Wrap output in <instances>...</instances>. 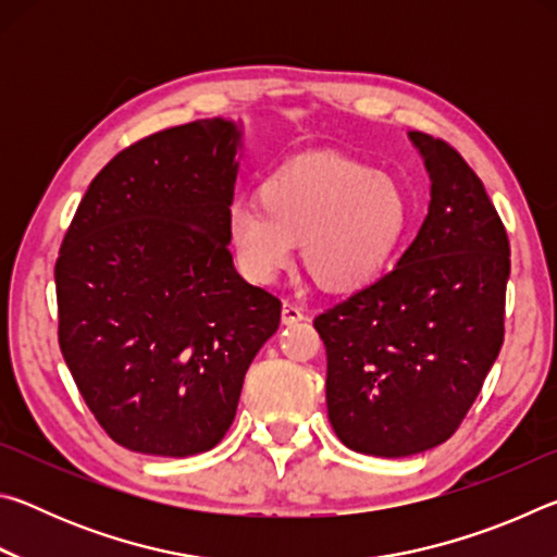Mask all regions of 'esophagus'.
<instances>
[{
  "mask_svg": "<svg viewBox=\"0 0 557 557\" xmlns=\"http://www.w3.org/2000/svg\"><path fill=\"white\" fill-rule=\"evenodd\" d=\"M305 319V312H301V307H297L295 301H282V322L285 324H297Z\"/></svg>",
  "mask_w": 557,
  "mask_h": 557,
  "instance_id": "obj_1",
  "label": "esophagus"
}]
</instances>
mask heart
Listing matches in <instances>:
<instances>
[{"mask_svg":"<svg viewBox=\"0 0 557 557\" xmlns=\"http://www.w3.org/2000/svg\"><path fill=\"white\" fill-rule=\"evenodd\" d=\"M410 223L393 176L356 159L322 154L270 174L256 201L231 206L225 235L245 277L268 285L289 268L295 243L319 287L354 292L379 280Z\"/></svg>","mask_w":557,"mask_h":557,"instance_id":"heart-1","label":"heart"}]
</instances>
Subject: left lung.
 I'll return each mask as SVG.
<instances>
[{
  "label": "left lung",
  "instance_id": "1",
  "mask_svg": "<svg viewBox=\"0 0 557 557\" xmlns=\"http://www.w3.org/2000/svg\"><path fill=\"white\" fill-rule=\"evenodd\" d=\"M430 211L391 272L314 319L336 437L373 457L447 442L504 344L511 248L482 178L455 147L410 132Z\"/></svg>",
  "mask_w": 557,
  "mask_h": 557
}]
</instances>
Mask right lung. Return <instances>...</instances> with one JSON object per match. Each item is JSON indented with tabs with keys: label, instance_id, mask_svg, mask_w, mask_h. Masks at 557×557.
Returning a JSON list of instances; mask_svg holds the SVG:
<instances>
[{
	"label": "right lung",
	"instance_id": "1",
	"mask_svg": "<svg viewBox=\"0 0 557 557\" xmlns=\"http://www.w3.org/2000/svg\"><path fill=\"white\" fill-rule=\"evenodd\" d=\"M240 129L154 132L92 178L55 260L59 344L100 428L132 451L219 445L280 299L233 268L225 221Z\"/></svg>",
	"mask_w": 557,
	"mask_h": 557
}]
</instances>
